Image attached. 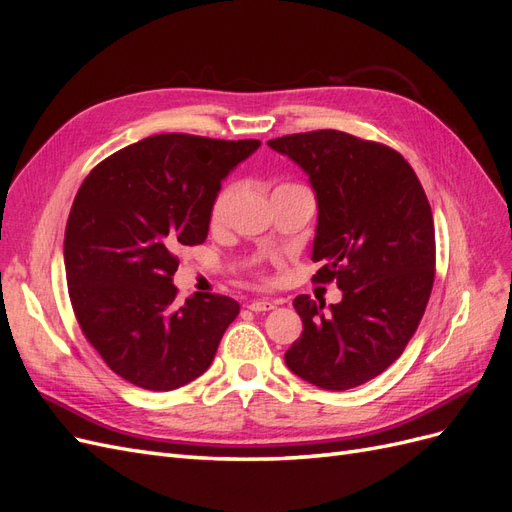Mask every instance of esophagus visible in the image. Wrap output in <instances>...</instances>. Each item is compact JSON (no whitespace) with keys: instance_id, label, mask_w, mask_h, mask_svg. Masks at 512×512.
Listing matches in <instances>:
<instances>
[{"instance_id":"obj_1","label":"esophagus","mask_w":512,"mask_h":512,"mask_svg":"<svg viewBox=\"0 0 512 512\" xmlns=\"http://www.w3.org/2000/svg\"><path fill=\"white\" fill-rule=\"evenodd\" d=\"M273 307H275V301H267V299H258L247 305V309H252V312H269Z\"/></svg>"}]
</instances>
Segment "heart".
<instances>
[{
  "label": "heart",
  "mask_w": 512,
  "mask_h": 512,
  "mask_svg": "<svg viewBox=\"0 0 512 512\" xmlns=\"http://www.w3.org/2000/svg\"><path fill=\"white\" fill-rule=\"evenodd\" d=\"M299 188H303L301 183H282V185H277L275 192H282V190H299ZM275 192H273V194H275ZM230 200H232V185H224V188H220L218 194H215L213 200H211V207H209V224H211V226H220V224L224 222Z\"/></svg>",
  "instance_id": "obj_1"
}]
</instances>
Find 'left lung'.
Instances as JSON below:
<instances>
[{"label":"left lung","mask_w":512,"mask_h":512,"mask_svg":"<svg viewBox=\"0 0 512 512\" xmlns=\"http://www.w3.org/2000/svg\"><path fill=\"white\" fill-rule=\"evenodd\" d=\"M312 181L318 228L314 282L344 299L292 301L303 333L286 365L320 389H354L393 365L418 329L436 277V230L414 168L389 145L339 130L271 138Z\"/></svg>","instance_id":"1"}]
</instances>
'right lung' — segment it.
Instances as JSON below:
<instances>
[{"label":"right lung","mask_w":512,"mask_h":512,"mask_svg":"<svg viewBox=\"0 0 512 512\" xmlns=\"http://www.w3.org/2000/svg\"><path fill=\"white\" fill-rule=\"evenodd\" d=\"M260 141L156 134L91 168L72 203L64 262L87 342L117 376L173 391L205 374L239 303L224 294L177 301L181 245L207 239L222 179Z\"/></svg>","instance_id":"right-lung-1"}]
</instances>
